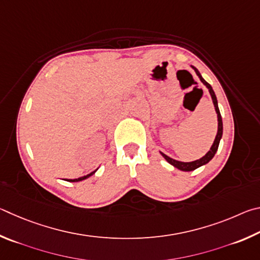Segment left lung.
<instances>
[{
  "label": "left lung",
  "instance_id": "left-lung-1",
  "mask_svg": "<svg viewBox=\"0 0 260 260\" xmlns=\"http://www.w3.org/2000/svg\"><path fill=\"white\" fill-rule=\"evenodd\" d=\"M193 68H194L195 73H197V75L200 77V80H201L202 83L209 89V92H210V94H211L212 103H213V105H215V109H216V113H217V116H218V131H217V136H216V138H215V142H213L212 146L210 148V151H209L203 157L200 158V160L193 161V162H180V161L174 160V158L169 157L168 155H166V154L161 153L162 156L165 157L166 160L169 162L171 166H174L175 168H177V169H179L181 171H193L195 169H198V168H200L201 166L207 165V163L210 161L213 156H215V154H216L217 149H218V146H219V142H220V139H221V136H222V120H221V115H220L219 108H218V102H217L216 94H215V92H213L211 85L209 84L208 82L203 79V77L201 76V74H200V72L197 70V68H195V67H193Z\"/></svg>",
  "mask_w": 260,
  "mask_h": 260
}]
</instances>
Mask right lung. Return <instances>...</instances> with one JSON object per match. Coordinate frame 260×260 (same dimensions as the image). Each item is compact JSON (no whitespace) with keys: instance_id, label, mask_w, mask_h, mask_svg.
Masks as SVG:
<instances>
[{"instance_id":"obj_1","label":"right lung","mask_w":260,"mask_h":260,"mask_svg":"<svg viewBox=\"0 0 260 260\" xmlns=\"http://www.w3.org/2000/svg\"><path fill=\"white\" fill-rule=\"evenodd\" d=\"M95 172V170L94 171H92L91 172V174H89V175H86V176H83V177H80V178H76V179H67V181H72V183H75V181H81V180H84V179H86V178H89L90 176H92L93 174Z\"/></svg>"}]
</instances>
